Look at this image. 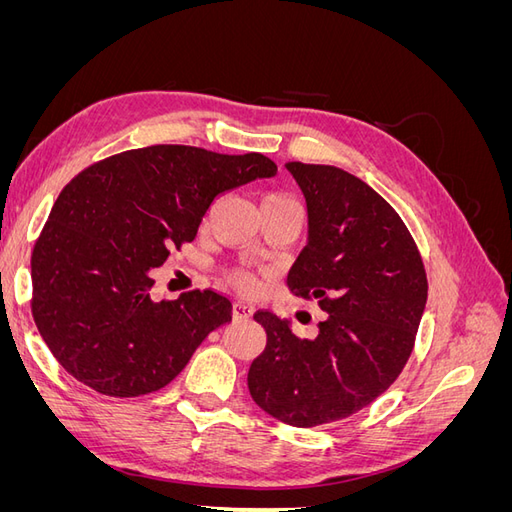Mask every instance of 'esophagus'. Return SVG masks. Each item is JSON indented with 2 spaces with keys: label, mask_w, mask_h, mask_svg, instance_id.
<instances>
[{
  "label": "esophagus",
  "mask_w": 512,
  "mask_h": 512,
  "mask_svg": "<svg viewBox=\"0 0 512 512\" xmlns=\"http://www.w3.org/2000/svg\"><path fill=\"white\" fill-rule=\"evenodd\" d=\"M254 316V307L247 305V303H241L237 301L235 305H232V318H235L237 322L241 320H250Z\"/></svg>",
  "instance_id": "1"
}]
</instances>
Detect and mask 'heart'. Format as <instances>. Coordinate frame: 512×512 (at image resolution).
<instances>
[{
    "label": "heart",
    "instance_id": "heart-1",
    "mask_svg": "<svg viewBox=\"0 0 512 512\" xmlns=\"http://www.w3.org/2000/svg\"><path fill=\"white\" fill-rule=\"evenodd\" d=\"M269 198H286V196L273 194V196H269ZM232 282H235L241 290H254V288H256V280H254V277H252L250 273H245V271H237L235 275H232Z\"/></svg>",
    "mask_w": 512,
    "mask_h": 512
}]
</instances>
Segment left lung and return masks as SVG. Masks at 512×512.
<instances>
[{
    "instance_id": "obj_1",
    "label": "left lung",
    "mask_w": 512,
    "mask_h": 512,
    "mask_svg": "<svg viewBox=\"0 0 512 512\" xmlns=\"http://www.w3.org/2000/svg\"><path fill=\"white\" fill-rule=\"evenodd\" d=\"M305 196L307 245L288 288L318 299L314 339L256 312L267 348L247 374L252 399L277 421L316 427L363 410L408 363L427 303L421 254L397 211L337 166L288 162Z\"/></svg>"
}]
</instances>
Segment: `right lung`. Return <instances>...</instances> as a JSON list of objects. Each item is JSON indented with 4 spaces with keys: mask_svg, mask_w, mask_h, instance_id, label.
Wrapping results in <instances>:
<instances>
[{
    "mask_svg": "<svg viewBox=\"0 0 512 512\" xmlns=\"http://www.w3.org/2000/svg\"><path fill=\"white\" fill-rule=\"evenodd\" d=\"M275 175L262 153L188 145L123 151L76 175L32 254V314L59 365L111 397L173 382L205 337L232 320V303L213 290L153 301L149 271L194 241L215 198Z\"/></svg>",
    "mask_w": 512,
    "mask_h": 512,
    "instance_id": "add662e5",
    "label": "right lung"
}]
</instances>
